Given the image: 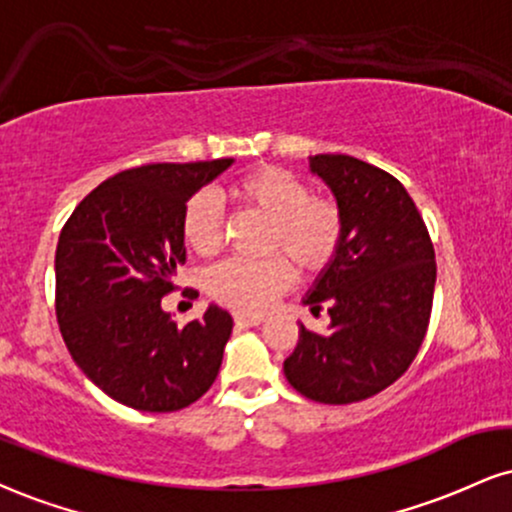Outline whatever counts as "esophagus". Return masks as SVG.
<instances>
[{"mask_svg": "<svg viewBox=\"0 0 512 512\" xmlns=\"http://www.w3.org/2000/svg\"><path fill=\"white\" fill-rule=\"evenodd\" d=\"M264 322V317H250V315H236V324L238 326H260Z\"/></svg>", "mask_w": 512, "mask_h": 512, "instance_id": "34e87169", "label": "esophagus"}]
</instances>
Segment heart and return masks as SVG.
<instances>
[{
  "label": "heart",
  "instance_id": "obj_1",
  "mask_svg": "<svg viewBox=\"0 0 512 512\" xmlns=\"http://www.w3.org/2000/svg\"><path fill=\"white\" fill-rule=\"evenodd\" d=\"M243 209L269 221L267 252H283L305 274L322 272L334 260L343 238L341 207L331 197L312 195L310 183L281 166H260L231 188ZM183 240L195 255L212 257L224 240V212L217 195L202 190L183 212ZM295 272L283 257L262 262L229 260L212 269L207 288L219 303L260 315L293 286Z\"/></svg>",
  "mask_w": 512,
  "mask_h": 512
}]
</instances>
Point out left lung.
Returning <instances> with one entry per match:
<instances>
[{"label":"left lung","instance_id":"1","mask_svg":"<svg viewBox=\"0 0 512 512\" xmlns=\"http://www.w3.org/2000/svg\"><path fill=\"white\" fill-rule=\"evenodd\" d=\"M310 171L341 207L343 238L303 300L326 307L329 331L300 324L283 374L305 398L346 405L377 396L415 360L432 315L434 245L398 178L348 155L310 157Z\"/></svg>","mask_w":512,"mask_h":512}]
</instances>
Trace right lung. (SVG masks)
Instances as JSON below:
<instances>
[{
  "mask_svg": "<svg viewBox=\"0 0 512 512\" xmlns=\"http://www.w3.org/2000/svg\"><path fill=\"white\" fill-rule=\"evenodd\" d=\"M233 159L147 164L121 171L85 197L61 229L57 319L73 362L116 403L174 412L217 379L233 319L209 305L178 326L162 310L186 262L183 212Z\"/></svg>",
  "mask_w": 512,
  "mask_h": 512,
  "instance_id": "right-lung-1",
  "label": "right lung"
}]
</instances>
